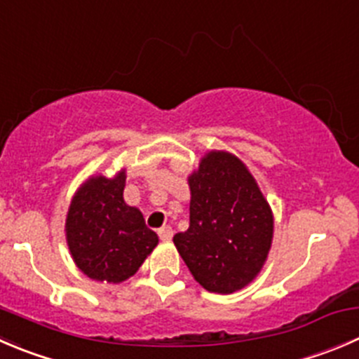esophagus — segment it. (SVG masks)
I'll return each mask as SVG.
<instances>
[{
  "mask_svg": "<svg viewBox=\"0 0 359 359\" xmlns=\"http://www.w3.org/2000/svg\"><path fill=\"white\" fill-rule=\"evenodd\" d=\"M158 235L161 240H172L173 229L170 228V226H163V228L158 229Z\"/></svg>",
  "mask_w": 359,
  "mask_h": 359,
  "instance_id": "34e87169",
  "label": "esophagus"
}]
</instances>
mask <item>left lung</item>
Segmentation results:
<instances>
[{
    "label": "left lung",
    "instance_id": "obj_1",
    "mask_svg": "<svg viewBox=\"0 0 359 359\" xmlns=\"http://www.w3.org/2000/svg\"><path fill=\"white\" fill-rule=\"evenodd\" d=\"M189 187V228L173 236L177 250L207 291L242 290L272 245L270 205L245 165L228 152H208Z\"/></svg>",
    "mask_w": 359,
    "mask_h": 359
}]
</instances>
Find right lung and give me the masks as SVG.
<instances>
[{"mask_svg": "<svg viewBox=\"0 0 359 359\" xmlns=\"http://www.w3.org/2000/svg\"><path fill=\"white\" fill-rule=\"evenodd\" d=\"M126 173L98 175L73 196L66 217V240L76 266L100 283H123L137 273L158 245L138 208L124 203Z\"/></svg>", "mask_w": 359, "mask_h": 359, "instance_id": "add662e5", "label": "right lung"}]
</instances>
